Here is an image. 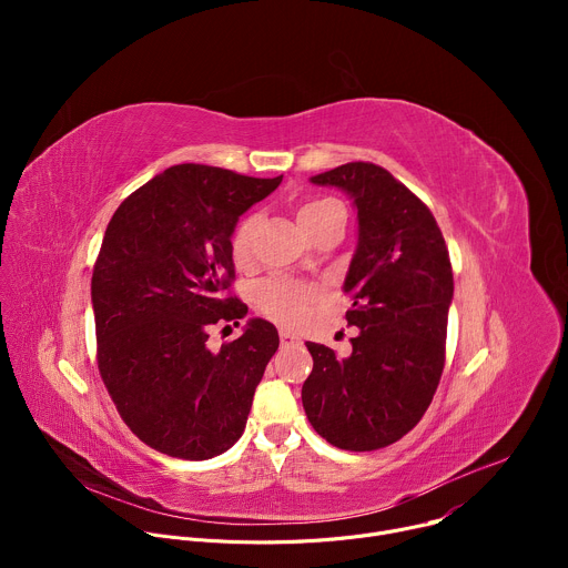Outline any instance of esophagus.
<instances>
[{"instance_id": "1", "label": "esophagus", "mask_w": 568, "mask_h": 568, "mask_svg": "<svg viewBox=\"0 0 568 568\" xmlns=\"http://www.w3.org/2000/svg\"><path fill=\"white\" fill-rule=\"evenodd\" d=\"M298 344H301V339L296 335H292L287 331H281V346L283 348H292V346H298Z\"/></svg>"}]
</instances>
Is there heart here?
<instances>
[{"label": "heart", "instance_id": "b5f03b06", "mask_svg": "<svg viewBox=\"0 0 568 568\" xmlns=\"http://www.w3.org/2000/svg\"><path fill=\"white\" fill-rule=\"evenodd\" d=\"M335 213H344V206L337 200L331 197H314L301 204L298 209V222L301 226L307 231H312L316 224L326 222L328 217H333ZM258 220L256 215H250L245 220H240L237 226L231 233V256L235 258V263H247L252 256V245H254V233H256ZM314 298V287L285 278V276H276V278H267L256 287V305L258 310L281 323L285 328H296L305 321L307 314V305Z\"/></svg>", "mask_w": 568, "mask_h": 568}]
</instances>
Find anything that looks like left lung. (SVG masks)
<instances>
[{
    "label": "left lung",
    "instance_id": "1",
    "mask_svg": "<svg viewBox=\"0 0 568 568\" xmlns=\"http://www.w3.org/2000/svg\"><path fill=\"white\" fill-rule=\"evenodd\" d=\"M353 197L357 250L344 292L353 298L351 357L307 342L303 409L314 432L348 452L386 447L425 416L445 366L454 276L445 237L423 200L386 169L351 161L312 178Z\"/></svg>",
    "mask_w": 568,
    "mask_h": 568
}]
</instances>
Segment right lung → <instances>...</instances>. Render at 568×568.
<instances>
[{"label":"right lung","mask_w":568,"mask_h":568,"mask_svg":"<svg viewBox=\"0 0 568 568\" xmlns=\"http://www.w3.org/2000/svg\"><path fill=\"white\" fill-rule=\"evenodd\" d=\"M281 180L171 166L125 197L105 229L92 276L99 371L123 423L161 454L206 460L245 432L278 331L250 318L217 353L206 342L217 323L237 326L247 314L224 294L235 278L231 233Z\"/></svg>","instance_id":"obj_1"}]
</instances>
